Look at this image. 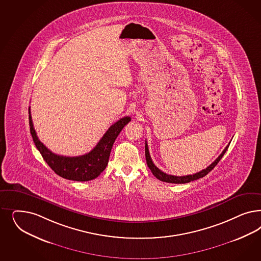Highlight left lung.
Segmentation results:
<instances>
[{"label": "left lung", "instance_id": "8db88e82", "mask_svg": "<svg viewBox=\"0 0 261 261\" xmlns=\"http://www.w3.org/2000/svg\"><path fill=\"white\" fill-rule=\"evenodd\" d=\"M229 144L227 145V147L225 148V150L222 151V153L219 155L218 158L216 159V160H214V162H212L211 165L207 167V168L203 169L201 172H198L196 174L193 175H188V176H182V177H177V176H172V175H168L164 172H162L161 170L158 168L151 159V155H150V152H149V148H148V144L146 142L145 144V155H146V161H147V165L148 167L150 168V170L152 173V175L156 178H159L161 181H164V182H169V184H187V182H190V181H193L196 180L198 178H201L203 177L204 176H206L210 172H211L212 169L214 168L217 164H218L219 161L221 160V159L223 158V155L225 154V152L227 151V148H228Z\"/></svg>", "mask_w": 261, "mask_h": 261}]
</instances>
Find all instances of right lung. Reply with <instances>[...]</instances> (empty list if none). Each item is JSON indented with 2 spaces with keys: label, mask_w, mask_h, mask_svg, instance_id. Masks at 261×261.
Returning <instances> with one entry per match:
<instances>
[{
  "label": "right lung",
  "mask_w": 261,
  "mask_h": 261,
  "mask_svg": "<svg viewBox=\"0 0 261 261\" xmlns=\"http://www.w3.org/2000/svg\"><path fill=\"white\" fill-rule=\"evenodd\" d=\"M130 120V117L126 116L110 126L92 151L80 156H64L54 153L38 139L33 124L31 109L29 108L31 135L37 150L56 174L63 178L76 181L94 179L106 169L115 139Z\"/></svg>",
  "instance_id": "right-lung-1"
}]
</instances>
